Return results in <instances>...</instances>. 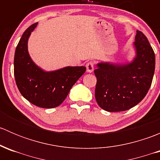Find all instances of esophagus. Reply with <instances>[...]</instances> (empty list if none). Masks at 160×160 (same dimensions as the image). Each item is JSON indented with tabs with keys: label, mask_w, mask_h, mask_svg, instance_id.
Segmentation results:
<instances>
[{
	"label": "esophagus",
	"mask_w": 160,
	"mask_h": 160,
	"mask_svg": "<svg viewBox=\"0 0 160 160\" xmlns=\"http://www.w3.org/2000/svg\"><path fill=\"white\" fill-rule=\"evenodd\" d=\"M87 67V71L88 72H92L93 71V68H94V63H93V61H89L88 63L86 64Z\"/></svg>",
	"instance_id": "34e87169"
}]
</instances>
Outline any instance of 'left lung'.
<instances>
[{"label": "left lung", "instance_id": "left-lung-1", "mask_svg": "<svg viewBox=\"0 0 160 160\" xmlns=\"http://www.w3.org/2000/svg\"><path fill=\"white\" fill-rule=\"evenodd\" d=\"M136 57L129 64L98 63L95 98L98 105L110 112L127 111L146 97L155 71V53L146 35L137 31Z\"/></svg>", "mask_w": 160, "mask_h": 160}]
</instances>
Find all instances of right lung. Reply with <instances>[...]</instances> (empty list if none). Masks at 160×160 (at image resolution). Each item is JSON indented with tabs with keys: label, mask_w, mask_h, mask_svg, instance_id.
Masks as SVG:
<instances>
[{
	"label": "right lung",
	"mask_w": 160,
	"mask_h": 160,
	"mask_svg": "<svg viewBox=\"0 0 160 160\" xmlns=\"http://www.w3.org/2000/svg\"><path fill=\"white\" fill-rule=\"evenodd\" d=\"M35 23L22 35L15 49L14 74L22 96L34 105L53 108L63 102L74 83L86 71L85 67H67L45 72L37 67L28 52V39L37 26Z\"/></svg>",
	"instance_id": "right-lung-1"
}]
</instances>
